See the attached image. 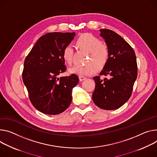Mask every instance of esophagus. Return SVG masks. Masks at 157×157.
I'll list each match as a JSON object with an SVG mask.
<instances>
[{"label": "esophagus", "instance_id": "1", "mask_svg": "<svg viewBox=\"0 0 157 157\" xmlns=\"http://www.w3.org/2000/svg\"><path fill=\"white\" fill-rule=\"evenodd\" d=\"M85 79H86V77L82 76H79V80H80L81 81H84V80H85Z\"/></svg>", "mask_w": 157, "mask_h": 157}]
</instances>
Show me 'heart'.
I'll return each mask as SVG.
<instances>
[{
  "label": "heart",
  "instance_id": "b5f03b06",
  "mask_svg": "<svg viewBox=\"0 0 157 157\" xmlns=\"http://www.w3.org/2000/svg\"><path fill=\"white\" fill-rule=\"evenodd\" d=\"M76 44L79 48L90 53L84 66L76 65L69 69V72L79 76H90L96 73L97 69L105 66L109 58V51L106 44L91 34H84L77 40ZM74 48L71 45L66 46L63 50V59L66 63L71 64L73 60Z\"/></svg>",
  "mask_w": 157,
  "mask_h": 157
}]
</instances>
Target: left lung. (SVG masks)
Here are the masks:
<instances>
[{
  "mask_svg": "<svg viewBox=\"0 0 157 157\" xmlns=\"http://www.w3.org/2000/svg\"><path fill=\"white\" fill-rule=\"evenodd\" d=\"M99 31L109 58L99 76L93 78L96 86L92 98L99 108L113 110L123 106L132 95L138 74L136 58L133 49L120 35L106 29ZM102 75L109 78L101 80Z\"/></svg>",
  "mask_w": 157,
  "mask_h": 157,
  "instance_id": "left-lung-1",
  "label": "left lung"
}]
</instances>
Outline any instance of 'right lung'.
Segmentation results:
<instances>
[{
    "label": "right lung",
    "mask_w": 157,
    "mask_h": 157,
    "mask_svg": "<svg viewBox=\"0 0 157 157\" xmlns=\"http://www.w3.org/2000/svg\"><path fill=\"white\" fill-rule=\"evenodd\" d=\"M75 36V33H51L41 36L26 56L22 80L29 99L36 109L47 115H58L65 111L72 101V90L79 78L65 72L63 53Z\"/></svg>",
    "instance_id": "1"
}]
</instances>
